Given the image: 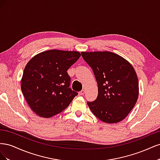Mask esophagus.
<instances>
[{
    "mask_svg": "<svg viewBox=\"0 0 160 160\" xmlns=\"http://www.w3.org/2000/svg\"><path fill=\"white\" fill-rule=\"evenodd\" d=\"M85 93V90H81L79 93V94L80 95H83V94Z\"/></svg>",
    "mask_w": 160,
    "mask_h": 160,
    "instance_id": "esophagus-1",
    "label": "esophagus"
}]
</instances>
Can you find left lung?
I'll return each instance as SVG.
<instances>
[{
  "mask_svg": "<svg viewBox=\"0 0 160 160\" xmlns=\"http://www.w3.org/2000/svg\"><path fill=\"white\" fill-rule=\"evenodd\" d=\"M93 69L98 95L88 102L97 118L107 123H118L133 108L139 95V83L133 66L124 58L109 51L81 52Z\"/></svg>",
  "mask_w": 160,
  "mask_h": 160,
  "instance_id": "obj_1",
  "label": "left lung"
}]
</instances>
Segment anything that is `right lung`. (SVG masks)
Listing matches in <instances>:
<instances>
[{"instance_id":"obj_1","label":"right lung","mask_w":160,"mask_h":160,"mask_svg":"<svg viewBox=\"0 0 160 160\" xmlns=\"http://www.w3.org/2000/svg\"><path fill=\"white\" fill-rule=\"evenodd\" d=\"M77 51L49 50L28 62L21 79V90L37 115L49 118L65 109L76 95L69 88L67 70L79 59Z\"/></svg>"}]
</instances>
